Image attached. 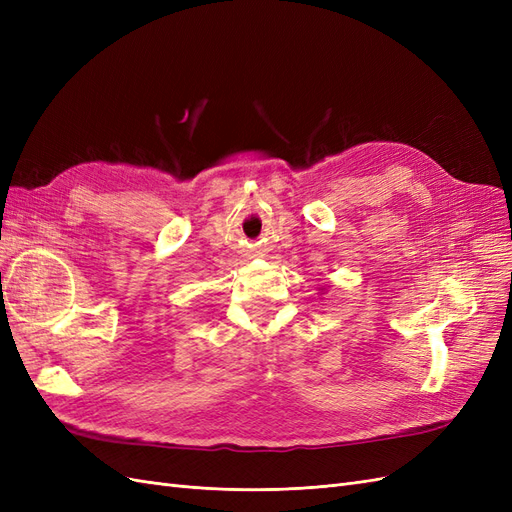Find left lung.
Returning a JSON list of instances; mask_svg holds the SVG:
<instances>
[{"instance_id": "8db88e82", "label": "left lung", "mask_w": 512, "mask_h": 512, "mask_svg": "<svg viewBox=\"0 0 512 512\" xmlns=\"http://www.w3.org/2000/svg\"><path fill=\"white\" fill-rule=\"evenodd\" d=\"M320 290H322V294H324V286H322V288H320Z\"/></svg>"}]
</instances>
